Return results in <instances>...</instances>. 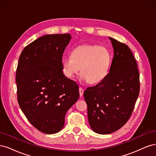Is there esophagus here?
Here are the masks:
<instances>
[{
	"label": "esophagus",
	"instance_id": "esophagus-1",
	"mask_svg": "<svg viewBox=\"0 0 156 156\" xmlns=\"http://www.w3.org/2000/svg\"><path fill=\"white\" fill-rule=\"evenodd\" d=\"M79 95H80V97H82V96H83L84 90H83L81 87H79Z\"/></svg>",
	"mask_w": 156,
	"mask_h": 156
}]
</instances>
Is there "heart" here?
Returning <instances> with one entry per match:
<instances>
[{
    "label": "heart",
    "instance_id": "heart-1",
    "mask_svg": "<svg viewBox=\"0 0 156 156\" xmlns=\"http://www.w3.org/2000/svg\"><path fill=\"white\" fill-rule=\"evenodd\" d=\"M110 51L103 46L81 45L75 48L71 56H66L62 61V72L72 79L81 68V78L91 84L104 80L109 72L111 64Z\"/></svg>",
    "mask_w": 156,
    "mask_h": 156
}]
</instances>
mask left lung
Here are the masks:
<instances>
[{
  "label": "left lung",
  "instance_id": "8db88e82",
  "mask_svg": "<svg viewBox=\"0 0 156 156\" xmlns=\"http://www.w3.org/2000/svg\"><path fill=\"white\" fill-rule=\"evenodd\" d=\"M109 39L114 49L109 73L103 81L84 92L89 124L99 134L113 133L126 124L140 90L137 64L129 48Z\"/></svg>",
  "mask_w": 156,
  "mask_h": 156
}]
</instances>
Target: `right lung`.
I'll return each mask as SVG.
<instances>
[{
  "label": "right lung",
  "instance_id": "1",
  "mask_svg": "<svg viewBox=\"0 0 156 156\" xmlns=\"http://www.w3.org/2000/svg\"><path fill=\"white\" fill-rule=\"evenodd\" d=\"M69 34H48L26 46L16 71L17 101L30 124L46 134L58 133L79 97V86L62 72Z\"/></svg>",
  "mask_w": 156,
  "mask_h": 156
}]
</instances>
